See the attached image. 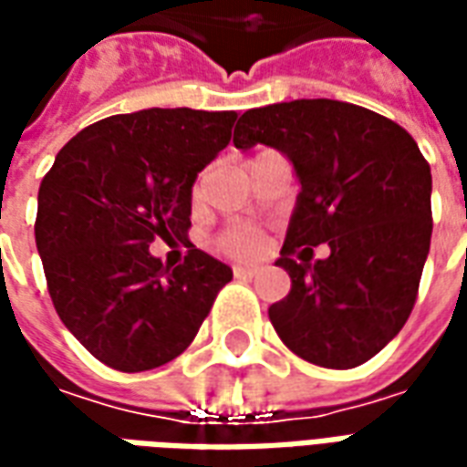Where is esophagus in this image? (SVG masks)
<instances>
[{
	"instance_id": "1",
	"label": "esophagus",
	"mask_w": 467,
	"mask_h": 467,
	"mask_svg": "<svg viewBox=\"0 0 467 467\" xmlns=\"http://www.w3.org/2000/svg\"><path fill=\"white\" fill-rule=\"evenodd\" d=\"M233 273L234 277H254L260 273V265H234Z\"/></svg>"
}]
</instances>
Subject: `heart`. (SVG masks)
Returning a JSON list of instances; mask_svg holds the SVG:
<instances>
[{
    "mask_svg": "<svg viewBox=\"0 0 467 467\" xmlns=\"http://www.w3.org/2000/svg\"><path fill=\"white\" fill-rule=\"evenodd\" d=\"M260 247H263L260 234L247 224H234L217 237V250L227 257H250L260 253Z\"/></svg>",
    "mask_w": 467,
    "mask_h": 467,
    "instance_id": "1",
    "label": "heart"
}]
</instances>
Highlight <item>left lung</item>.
Returning <instances> with one entry per match:
<instances>
[{
    "label": "left lung",
    "instance_id": "obj_1",
    "mask_svg": "<svg viewBox=\"0 0 467 467\" xmlns=\"http://www.w3.org/2000/svg\"><path fill=\"white\" fill-rule=\"evenodd\" d=\"M233 142L275 147L300 182L275 263L293 280L270 305L280 340L335 370L370 360L410 317L431 250L432 177L415 140L365 107L293 99L247 109ZM323 242L331 257L313 264Z\"/></svg>",
    "mask_w": 467,
    "mask_h": 467
}]
</instances>
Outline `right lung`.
Listing matches in <instances>:
<instances>
[{"instance_id":"add662e5","label":"right lung","mask_w":467,"mask_h":467,"mask_svg":"<svg viewBox=\"0 0 467 467\" xmlns=\"http://www.w3.org/2000/svg\"><path fill=\"white\" fill-rule=\"evenodd\" d=\"M237 112L140 109L85 127L36 197V250L69 333L109 368L142 372L192 343L230 265L190 244L164 270L150 244L187 240L197 174L230 144Z\"/></svg>"}]
</instances>
